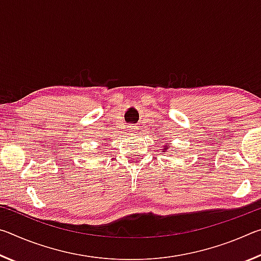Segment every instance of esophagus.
I'll list each match as a JSON object with an SVG mask.
<instances>
[{
	"label": "esophagus",
	"mask_w": 261,
	"mask_h": 261,
	"mask_svg": "<svg viewBox=\"0 0 261 261\" xmlns=\"http://www.w3.org/2000/svg\"><path fill=\"white\" fill-rule=\"evenodd\" d=\"M127 130H129V132H136L137 131V125L129 124V125H127Z\"/></svg>",
	"instance_id": "obj_1"
}]
</instances>
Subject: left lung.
I'll return each instance as SVG.
<instances>
[{
  "label": "left lung",
  "mask_w": 261,
  "mask_h": 261,
  "mask_svg": "<svg viewBox=\"0 0 261 261\" xmlns=\"http://www.w3.org/2000/svg\"><path fill=\"white\" fill-rule=\"evenodd\" d=\"M168 148H169V146H168V145H166V146L163 147V149H168Z\"/></svg>",
  "instance_id": "1"
}]
</instances>
